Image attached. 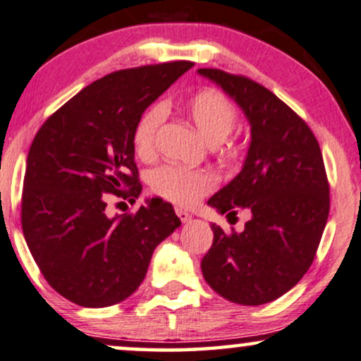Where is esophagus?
<instances>
[{
	"mask_svg": "<svg viewBox=\"0 0 361 361\" xmlns=\"http://www.w3.org/2000/svg\"><path fill=\"white\" fill-rule=\"evenodd\" d=\"M175 212H176V216L180 218V220L183 221V223L191 221V214H190L188 212H186V209H183V208H176Z\"/></svg>",
	"mask_w": 361,
	"mask_h": 361,
	"instance_id": "1",
	"label": "esophagus"
}]
</instances>
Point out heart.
<instances>
[{"label": "heart", "mask_w": 361, "mask_h": 361, "mask_svg": "<svg viewBox=\"0 0 361 361\" xmlns=\"http://www.w3.org/2000/svg\"><path fill=\"white\" fill-rule=\"evenodd\" d=\"M185 111L198 133L209 143L213 153L223 163H231L238 157V148L228 141V135L236 125V108L225 94L214 88H203L185 104ZM165 118V108L153 104L133 130V147L140 158L153 157L157 136ZM213 178L202 170H190L180 165H163L149 175V188L159 198L180 207H190L213 190Z\"/></svg>", "instance_id": "heart-1"}]
</instances>
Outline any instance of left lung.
<instances>
[{"mask_svg":"<svg viewBox=\"0 0 361 361\" xmlns=\"http://www.w3.org/2000/svg\"><path fill=\"white\" fill-rule=\"evenodd\" d=\"M240 104L252 125L243 170L208 200L228 220L248 213L243 231L212 225L204 280L223 298L257 307L280 298L312 267L328 213L330 185L313 131L263 85L218 68H200Z\"/></svg>","mask_w":361,"mask_h":361,"instance_id":"left-lung-1","label":"left lung"}]
</instances>
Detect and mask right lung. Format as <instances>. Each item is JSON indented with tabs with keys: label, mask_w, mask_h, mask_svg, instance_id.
<instances>
[{
	"label": "right lung",
	"mask_w": 361,
	"mask_h": 361,
	"mask_svg": "<svg viewBox=\"0 0 361 361\" xmlns=\"http://www.w3.org/2000/svg\"><path fill=\"white\" fill-rule=\"evenodd\" d=\"M191 66L170 61L109 73L56 109L31 143L23 235L49 286L80 307L128 298L145 280L154 248L181 225L159 198L115 218L104 208L106 195L130 203L140 196L135 125Z\"/></svg>",
	"instance_id": "right-lung-1"
}]
</instances>
